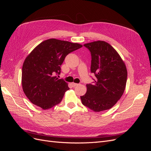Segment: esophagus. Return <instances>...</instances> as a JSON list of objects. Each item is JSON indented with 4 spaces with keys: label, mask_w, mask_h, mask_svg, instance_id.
<instances>
[{
    "label": "esophagus",
    "mask_w": 151,
    "mask_h": 151,
    "mask_svg": "<svg viewBox=\"0 0 151 151\" xmlns=\"http://www.w3.org/2000/svg\"><path fill=\"white\" fill-rule=\"evenodd\" d=\"M71 85L72 87H76V86H77L79 85V84H77V83H71Z\"/></svg>",
    "instance_id": "obj_1"
}]
</instances>
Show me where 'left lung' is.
<instances>
[{"label": "left lung", "instance_id": "1", "mask_svg": "<svg viewBox=\"0 0 151 151\" xmlns=\"http://www.w3.org/2000/svg\"><path fill=\"white\" fill-rule=\"evenodd\" d=\"M84 46L91 52V72L96 79L93 84H86L87 92L81 96L82 103L95 112L110 109L124 93L127 79L125 62L116 50L104 41Z\"/></svg>", "mask_w": 151, "mask_h": 151}]
</instances>
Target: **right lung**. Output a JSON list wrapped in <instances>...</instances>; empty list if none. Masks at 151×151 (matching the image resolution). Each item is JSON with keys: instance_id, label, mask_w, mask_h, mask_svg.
Instances as JSON below:
<instances>
[{"instance_id": "1", "label": "right lung", "mask_w": 151, "mask_h": 151, "mask_svg": "<svg viewBox=\"0 0 151 151\" xmlns=\"http://www.w3.org/2000/svg\"><path fill=\"white\" fill-rule=\"evenodd\" d=\"M83 45L55 38L43 41L26 57L22 68V87L26 97L36 106L47 109L60 103L68 84L59 79L60 65L68 53Z\"/></svg>"}]
</instances>
